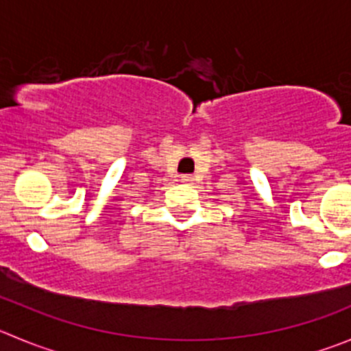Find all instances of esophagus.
<instances>
[{
	"instance_id": "obj_1",
	"label": "esophagus",
	"mask_w": 351,
	"mask_h": 351,
	"mask_svg": "<svg viewBox=\"0 0 351 351\" xmlns=\"http://www.w3.org/2000/svg\"><path fill=\"white\" fill-rule=\"evenodd\" d=\"M179 181H181L182 184H193L195 178H193L191 173H184V176H181V179H179Z\"/></svg>"
}]
</instances>
